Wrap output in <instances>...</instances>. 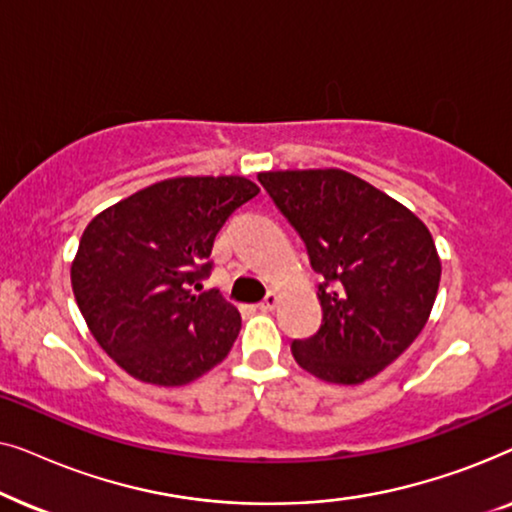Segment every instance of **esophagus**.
I'll return each mask as SVG.
<instances>
[{
  "instance_id": "1",
  "label": "esophagus",
  "mask_w": 512,
  "mask_h": 512,
  "mask_svg": "<svg viewBox=\"0 0 512 512\" xmlns=\"http://www.w3.org/2000/svg\"><path fill=\"white\" fill-rule=\"evenodd\" d=\"M277 303H279V298H277V293L275 291H270L268 296H265L261 303H258V310H263V312H272L277 307Z\"/></svg>"
}]
</instances>
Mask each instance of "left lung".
Here are the masks:
<instances>
[{
	"label": "left lung",
	"instance_id": "obj_1",
	"mask_svg": "<svg viewBox=\"0 0 512 512\" xmlns=\"http://www.w3.org/2000/svg\"><path fill=\"white\" fill-rule=\"evenodd\" d=\"M258 181L324 277L321 326L291 342L293 359L326 382L370 380L415 342L431 314L440 258L429 228L345 170L261 172Z\"/></svg>",
	"mask_w": 512,
	"mask_h": 512
}]
</instances>
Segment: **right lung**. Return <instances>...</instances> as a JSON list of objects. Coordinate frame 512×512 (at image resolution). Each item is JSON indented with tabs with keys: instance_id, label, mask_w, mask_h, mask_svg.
<instances>
[{
	"instance_id": "obj_1",
	"label": "right lung",
	"mask_w": 512,
	"mask_h": 512,
	"mask_svg": "<svg viewBox=\"0 0 512 512\" xmlns=\"http://www.w3.org/2000/svg\"><path fill=\"white\" fill-rule=\"evenodd\" d=\"M244 177L158 181L97 214L72 263L76 305L100 347L135 380L181 387L226 359L242 319L216 289L214 237L256 198Z\"/></svg>"
}]
</instances>
